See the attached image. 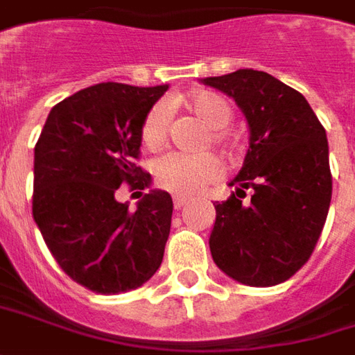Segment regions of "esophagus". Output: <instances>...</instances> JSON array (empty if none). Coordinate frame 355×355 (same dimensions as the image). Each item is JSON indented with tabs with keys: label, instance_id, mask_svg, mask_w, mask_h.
Segmentation results:
<instances>
[{
	"label": "esophagus",
	"instance_id": "34e87169",
	"mask_svg": "<svg viewBox=\"0 0 355 355\" xmlns=\"http://www.w3.org/2000/svg\"><path fill=\"white\" fill-rule=\"evenodd\" d=\"M185 205H187V199H185V197H173V207H175V209H182Z\"/></svg>",
	"mask_w": 355,
	"mask_h": 355
}]
</instances>
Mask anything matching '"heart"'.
I'll use <instances>...</instances> for the list:
<instances>
[{"label": "heart", "instance_id": "1", "mask_svg": "<svg viewBox=\"0 0 355 355\" xmlns=\"http://www.w3.org/2000/svg\"><path fill=\"white\" fill-rule=\"evenodd\" d=\"M183 104L209 129H214L210 133L212 145L228 148V137L222 133V129L228 127L234 119V110L228 104V100L216 92H197ZM168 123H170V116L164 104H156L150 107L141 125L143 143L148 148H158L166 141ZM220 170L222 166L218 158L212 154L189 156L182 153H170L156 160L154 175H156V183L162 189L187 197V195L201 191L210 182H214L220 175Z\"/></svg>", "mask_w": 355, "mask_h": 355}]
</instances>
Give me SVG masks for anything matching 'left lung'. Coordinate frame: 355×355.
<instances>
[{
	"label": "left lung",
	"instance_id": "left-lung-1",
	"mask_svg": "<svg viewBox=\"0 0 355 355\" xmlns=\"http://www.w3.org/2000/svg\"><path fill=\"white\" fill-rule=\"evenodd\" d=\"M201 83L236 100L249 127L245 160L228 183L236 191L214 205L210 255L239 284L286 282L311 257L331 207L324 127L297 90L265 71Z\"/></svg>",
	"mask_w": 355,
	"mask_h": 355
}]
</instances>
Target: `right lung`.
I'll list each match as a JSON object with an SVG mask.
<instances>
[{
	"label": "right lung",
	"instance_id": "obj_1",
	"mask_svg": "<svg viewBox=\"0 0 355 355\" xmlns=\"http://www.w3.org/2000/svg\"><path fill=\"white\" fill-rule=\"evenodd\" d=\"M166 90L121 83L79 90L51 107L34 146V222L63 272L96 294L135 290L162 263L170 193L150 189L131 212L116 191L150 185L133 160L143 119Z\"/></svg>",
	"mask_w": 355,
	"mask_h": 355
}]
</instances>
